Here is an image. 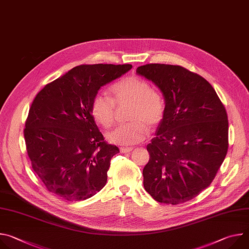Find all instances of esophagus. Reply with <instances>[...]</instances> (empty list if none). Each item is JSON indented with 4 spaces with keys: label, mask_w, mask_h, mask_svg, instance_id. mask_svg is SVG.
I'll list each match as a JSON object with an SVG mask.
<instances>
[{
    "label": "esophagus",
    "mask_w": 249,
    "mask_h": 249,
    "mask_svg": "<svg viewBox=\"0 0 249 249\" xmlns=\"http://www.w3.org/2000/svg\"><path fill=\"white\" fill-rule=\"evenodd\" d=\"M133 151V148H120V152L121 153H124V154H127V153H130Z\"/></svg>",
    "instance_id": "esophagus-1"
}]
</instances>
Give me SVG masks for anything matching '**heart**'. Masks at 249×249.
<instances>
[{"mask_svg":"<svg viewBox=\"0 0 249 249\" xmlns=\"http://www.w3.org/2000/svg\"><path fill=\"white\" fill-rule=\"evenodd\" d=\"M113 98L96 93L90 103V112L94 120L103 128L114 124L115 104L132 102L129 113L130 122L120 124L107 134L110 143L135 145L144 141L149 134V126L156 127L163 119L165 103L158 91L152 89L148 82L138 76H128L116 82L110 89Z\"/></svg>","mask_w":249,"mask_h":249,"instance_id":"1","label":"heart"}]
</instances>
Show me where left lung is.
I'll return each mask as SVG.
<instances>
[{
  "label": "left lung",
  "mask_w": 249,
  "mask_h": 249,
  "mask_svg": "<svg viewBox=\"0 0 249 249\" xmlns=\"http://www.w3.org/2000/svg\"><path fill=\"white\" fill-rule=\"evenodd\" d=\"M136 72L165 99L164 117L147 146L144 187L160 203L187 202L212 183L227 156L226 108L209 82L181 66L147 64Z\"/></svg>",
  "instance_id": "left-lung-1"
}]
</instances>
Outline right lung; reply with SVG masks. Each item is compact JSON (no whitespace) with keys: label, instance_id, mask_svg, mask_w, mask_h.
<instances>
[{"label":"right lung","instance_id":"right-lung-1","mask_svg":"<svg viewBox=\"0 0 249 249\" xmlns=\"http://www.w3.org/2000/svg\"><path fill=\"white\" fill-rule=\"evenodd\" d=\"M132 65H80L47 84L33 99L23 130L34 172L49 192L69 202L86 200L107 181L119 149L107 144L90 112L98 89Z\"/></svg>","mask_w":249,"mask_h":249}]
</instances>
